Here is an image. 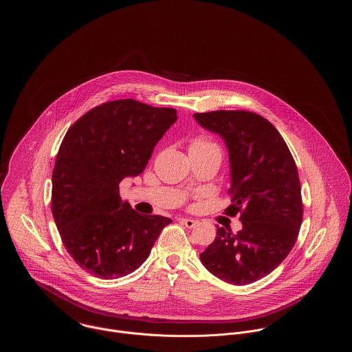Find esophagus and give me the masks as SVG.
Wrapping results in <instances>:
<instances>
[{
    "label": "esophagus",
    "mask_w": 352,
    "mask_h": 352,
    "mask_svg": "<svg viewBox=\"0 0 352 352\" xmlns=\"http://www.w3.org/2000/svg\"><path fill=\"white\" fill-rule=\"evenodd\" d=\"M179 221H181L184 226H186L187 228H195V227L198 226V221L194 220V219L182 218L179 219Z\"/></svg>",
    "instance_id": "34e87169"
}]
</instances>
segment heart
Wrapping results in <instances>:
<instances>
[{"label":"heart","instance_id":"b5f03b06","mask_svg":"<svg viewBox=\"0 0 352 352\" xmlns=\"http://www.w3.org/2000/svg\"><path fill=\"white\" fill-rule=\"evenodd\" d=\"M190 149H201V151H208V149H218V146L214 142H210L204 138H195L191 141Z\"/></svg>","mask_w":352,"mask_h":352}]
</instances>
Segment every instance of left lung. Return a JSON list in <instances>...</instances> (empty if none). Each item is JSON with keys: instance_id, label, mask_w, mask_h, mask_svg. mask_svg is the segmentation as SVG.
I'll use <instances>...</instances> for the list:
<instances>
[{"instance_id": "left-lung-1", "label": "left lung", "mask_w": 352, "mask_h": 352, "mask_svg": "<svg viewBox=\"0 0 352 352\" xmlns=\"http://www.w3.org/2000/svg\"><path fill=\"white\" fill-rule=\"evenodd\" d=\"M194 118L227 145L232 204L226 214H240L243 224L234 234L218 226L201 264L228 284H252L277 268L296 244L303 215L298 170L281 134L257 113L214 111Z\"/></svg>"}]
</instances>
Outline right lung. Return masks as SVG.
<instances>
[{
  "label": "right lung",
  "instance_id": "right-lung-1",
  "mask_svg": "<svg viewBox=\"0 0 352 352\" xmlns=\"http://www.w3.org/2000/svg\"><path fill=\"white\" fill-rule=\"evenodd\" d=\"M177 121L173 108L108 101L65 135L52 171L51 211L75 263L102 280L140 268L171 219L140 215L121 201L120 182L146 168L157 142Z\"/></svg>",
  "mask_w": 352,
  "mask_h": 352
}]
</instances>
